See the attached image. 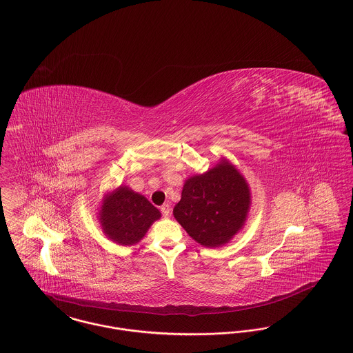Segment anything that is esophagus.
Segmentation results:
<instances>
[{
	"instance_id": "34e87169",
	"label": "esophagus",
	"mask_w": 353,
	"mask_h": 353,
	"mask_svg": "<svg viewBox=\"0 0 353 353\" xmlns=\"http://www.w3.org/2000/svg\"><path fill=\"white\" fill-rule=\"evenodd\" d=\"M161 212H162V215H163L165 218H168V215H170V212H171L170 204H163V205L161 207Z\"/></svg>"
}]
</instances>
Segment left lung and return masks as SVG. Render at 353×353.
<instances>
[{"label": "left lung", "mask_w": 353, "mask_h": 353, "mask_svg": "<svg viewBox=\"0 0 353 353\" xmlns=\"http://www.w3.org/2000/svg\"><path fill=\"white\" fill-rule=\"evenodd\" d=\"M251 190L241 171L221 159L203 174L185 179L174 218L203 247H222L244 227Z\"/></svg>", "instance_id": "8db88e82"}]
</instances>
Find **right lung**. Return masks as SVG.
<instances>
[{"label":"right lung","mask_w":353,"mask_h":353,"mask_svg":"<svg viewBox=\"0 0 353 353\" xmlns=\"http://www.w3.org/2000/svg\"><path fill=\"white\" fill-rule=\"evenodd\" d=\"M158 219L161 211L148 198L122 185L103 195L98 212L103 234L119 245L139 243Z\"/></svg>","instance_id":"1"}]
</instances>
